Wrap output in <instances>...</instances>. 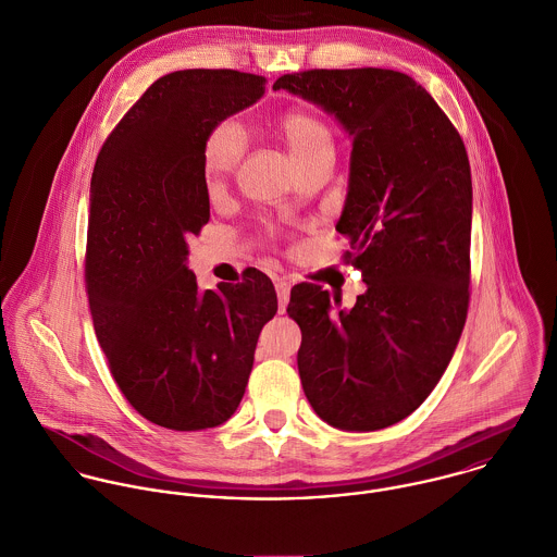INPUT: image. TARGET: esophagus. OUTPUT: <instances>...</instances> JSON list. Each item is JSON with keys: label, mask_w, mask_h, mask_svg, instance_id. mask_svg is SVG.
Here are the masks:
<instances>
[{"label": "esophagus", "mask_w": 557, "mask_h": 557, "mask_svg": "<svg viewBox=\"0 0 557 557\" xmlns=\"http://www.w3.org/2000/svg\"><path fill=\"white\" fill-rule=\"evenodd\" d=\"M275 290H277V299H280V312H284L286 304L290 299V282L286 277H277L275 280Z\"/></svg>", "instance_id": "esophagus-1"}]
</instances>
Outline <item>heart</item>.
<instances>
[{
    "label": "heart",
    "instance_id": "1",
    "mask_svg": "<svg viewBox=\"0 0 557 557\" xmlns=\"http://www.w3.org/2000/svg\"><path fill=\"white\" fill-rule=\"evenodd\" d=\"M275 135L286 144L297 170L319 161H334L335 141L330 126L312 112L290 110L275 120ZM245 152V135L232 120L218 122L202 144V174L211 194L220 191Z\"/></svg>",
    "mask_w": 557,
    "mask_h": 557
}]
</instances>
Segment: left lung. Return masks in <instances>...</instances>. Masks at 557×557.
I'll list each match as a JSON object with an SVG mask.
<instances>
[{"label":"left lung","instance_id":"left-lung-1","mask_svg":"<svg viewBox=\"0 0 557 557\" xmlns=\"http://www.w3.org/2000/svg\"><path fill=\"white\" fill-rule=\"evenodd\" d=\"M288 90L335 115L352 139L348 194L335 225L368 286L350 310L317 284L290 290L301 327L297 366L321 420L379 431L435 389L469 308L471 170L435 99L387 69L282 75Z\"/></svg>","mask_w":557,"mask_h":557}]
</instances>
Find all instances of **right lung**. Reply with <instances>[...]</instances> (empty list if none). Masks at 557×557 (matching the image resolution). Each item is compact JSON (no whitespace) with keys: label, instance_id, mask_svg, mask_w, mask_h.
Masks as SVG:
<instances>
[{"label":"right lung","instance_id":"add662e5","mask_svg":"<svg viewBox=\"0 0 557 557\" xmlns=\"http://www.w3.org/2000/svg\"><path fill=\"white\" fill-rule=\"evenodd\" d=\"M230 69L163 75L106 139L90 183L86 290L95 332L131 407L170 431L215 429L236 411L262 327L277 312L258 269L198 290L191 234L209 223L202 144L264 95Z\"/></svg>","mask_w":557,"mask_h":557}]
</instances>
